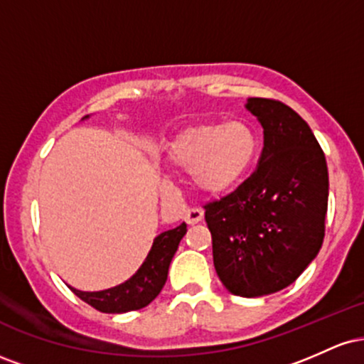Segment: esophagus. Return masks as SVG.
I'll list each match as a JSON object with an SVG mask.
<instances>
[{"instance_id": "34e87169", "label": "esophagus", "mask_w": 364, "mask_h": 364, "mask_svg": "<svg viewBox=\"0 0 364 364\" xmlns=\"http://www.w3.org/2000/svg\"><path fill=\"white\" fill-rule=\"evenodd\" d=\"M203 219V210L202 208H188L185 212V220L188 224H198Z\"/></svg>"}]
</instances>
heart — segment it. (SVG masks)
Returning <instances> with one entry per match:
<instances>
[{"label": "heart", "mask_w": 364, "mask_h": 364, "mask_svg": "<svg viewBox=\"0 0 364 364\" xmlns=\"http://www.w3.org/2000/svg\"><path fill=\"white\" fill-rule=\"evenodd\" d=\"M257 132L245 121L193 124L178 132L166 145V164L188 171L198 193L220 196L236 190L257 161Z\"/></svg>", "instance_id": "b5f03b06"}]
</instances>
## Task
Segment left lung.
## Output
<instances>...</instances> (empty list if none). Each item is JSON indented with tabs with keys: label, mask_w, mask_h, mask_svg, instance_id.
I'll list each match as a JSON object with an SVG mask.
<instances>
[{
	"label": "left lung",
	"mask_w": 364,
	"mask_h": 364,
	"mask_svg": "<svg viewBox=\"0 0 364 364\" xmlns=\"http://www.w3.org/2000/svg\"><path fill=\"white\" fill-rule=\"evenodd\" d=\"M246 109L263 128L257 169L203 208L220 282L232 294L258 298L294 282L318 255L328 171L311 128L289 106L250 97Z\"/></svg>",
	"instance_id": "8db88e82"
}]
</instances>
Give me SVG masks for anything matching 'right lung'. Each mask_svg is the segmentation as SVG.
Here are the masks:
<instances>
[{
  "mask_svg": "<svg viewBox=\"0 0 364 364\" xmlns=\"http://www.w3.org/2000/svg\"><path fill=\"white\" fill-rule=\"evenodd\" d=\"M185 235V223L178 228L169 229V231L161 232L154 240L152 248L140 269L133 277H129L127 282L119 284V286L95 292L78 291L75 287H72V291L82 301L102 313H127L145 308L157 298V294L168 281L171 260Z\"/></svg>",
  "mask_w": 364,
  "mask_h": 364,
  "instance_id": "right-lung-1",
  "label": "right lung"
}]
</instances>
